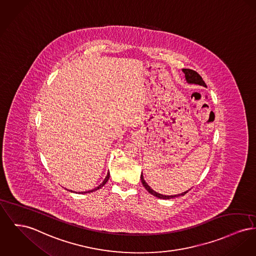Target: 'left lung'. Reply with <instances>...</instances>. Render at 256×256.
Masks as SVG:
<instances>
[{
    "instance_id": "left-lung-1",
    "label": "left lung",
    "mask_w": 256,
    "mask_h": 256,
    "mask_svg": "<svg viewBox=\"0 0 256 256\" xmlns=\"http://www.w3.org/2000/svg\"><path fill=\"white\" fill-rule=\"evenodd\" d=\"M182 72L184 74L186 80V82H188V84H196V85H200V86H203V87H207L206 84H205V82L203 81L202 77L199 76V74L196 72V70H190V68H182ZM140 178H141V182H142L143 186L149 192V194H152L154 196H156V197H158V198H160V199H171V198H175V197H178V196H184L190 190H186V192H182V194H176V196H164V194H158V192H156L150 188V186L144 180L143 174H141V177H140Z\"/></svg>"
}]
</instances>
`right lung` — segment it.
<instances>
[{
    "instance_id": "add662e5",
    "label": "right lung",
    "mask_w": 256,
    "mask_h": 256,
    "mask_svg": "<svg viewBox=\"0 0 256 256\" xmlns=\"http://www.w3.org/2000/svg\"><path fill=\"white\" fill-rule=\"evenodd\" d=\"M109 177H110V173H109V171H108V172H107V175H106V179L104 180V182H102L98 186H96V188H92V190H88V192H79V194H90V192H96V190L102 188L106 184V182H107V180H109ZM68 192H72V190H68Z\"/></svg>"
}]
</instances>
